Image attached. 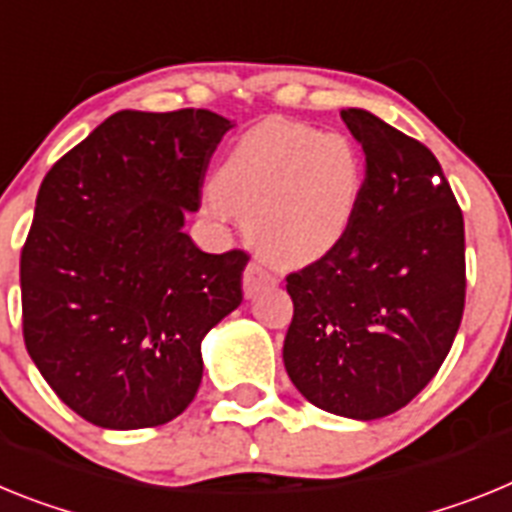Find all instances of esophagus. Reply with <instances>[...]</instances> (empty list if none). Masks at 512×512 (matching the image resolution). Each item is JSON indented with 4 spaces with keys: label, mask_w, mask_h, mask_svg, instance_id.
<instances>
[{
    "label": "esophagus",
    "mask_w": 512,
    "mask_h": 512,
    "mask_svg": "<svg viewBox=\"0 0 512 512\" xmlns=\"http://www.w3.org/2000/svg\"><path fill=\"white\" fill-rule=\"evenodd\" d=\"M278 281L273 273H270L262 262L252 260L250 265H247V270H244V296H255L257 291H262V288L273 286V283Z\"/></svg>",
    "instance_id": "1"
}]
</instances>
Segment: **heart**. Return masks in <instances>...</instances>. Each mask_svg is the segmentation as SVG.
<instances>
[{"instance_id": "b5f03b06", "label": "heart", "mask_w": 512, "mask_h": 512, "mask_svg": "<svg viewBox=\"0 0 512 512\" xmlns=\"http://www.w3.org/2000/svg\"><path fill=\"white\" fill-rule=\"evenodd\" d=\"M363 162L342 133L268 121L239 136L213 175L211 206L250 219V237L275 262L335 250L355 219Z\"/></svg>"}]
</instances>
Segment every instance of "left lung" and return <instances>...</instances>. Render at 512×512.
Returning <instances> with one entry per match:
<instances>
[{
    "label": "left lung",
    "mask_w": 512,
    "mask_h": 512,
    "mask_svg": "<svg viewBox=\"0 0 512 512\" xmlns=\"http://www.w3.org/2000/svg\"><path fill=\"white\" fill-rule=\"evenodd\" d=\"M361 203L335 250L286 278L283 363L314 407L353 420L402 410L446 361L466 299L464 216L433 151L361 108Z\"/></svg>",
    "instance_id": "1"
}]
</instances>
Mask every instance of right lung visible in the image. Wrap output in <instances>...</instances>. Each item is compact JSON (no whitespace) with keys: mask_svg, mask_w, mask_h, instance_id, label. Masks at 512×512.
<instances>
[{"mask_svg":"<svg viewBox=\"0 0 512 512\" xmlns=\"http://www.w3.org/2000/svg\"><path fill=\"white\" fill-rule=\"evenodd\" d=\"M229 128L211 110H121L43 177L20 255L22 337L92 425L175 420L201 386V340L242 304L250 255H208L182 231Z\"/></svg>","mask_w":512,"mask_h":512,"instance_id":"obj_1","label":"right lung"}]
</instances>
